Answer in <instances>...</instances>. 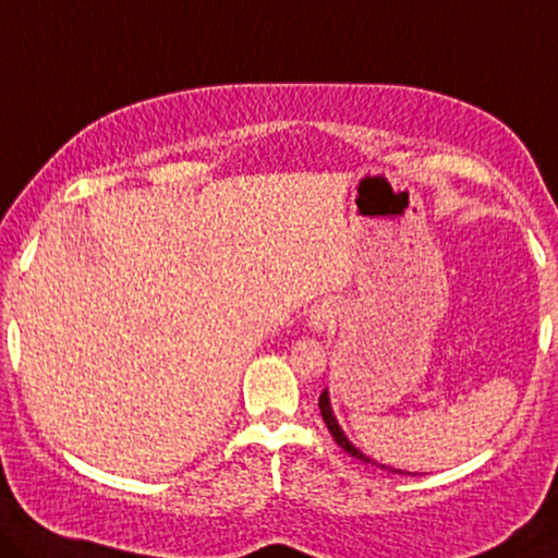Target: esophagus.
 Here are the masks:
<instances>
[{
	"label": "esophagus",
	"instance_id": "esophagus-1",
	"mask_svg": "<svg viewBox=\"0 0 558 558\" xmlns=\"http://www.w3.org/2000/svg\"><path fill=\"white\" fill-rule=\"evenodd\" d=\"M330 320H332V307L328 303L326 305H318L311 313V328H315V330H323Z\"/></svg>",
	"mask_w": 558,
	"mask_h": 558
}]
</instances>
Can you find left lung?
I'll return each mask as SVG.
<instances>
[{"instance_id": "1", "label": "left lung", "mask_w": 558, "mask_h": 558, "mask_svg": "<svg viewBox=\"0 0 558 558\" xmlns=\"http://www.w3.org/2000/svg\"><path fill=\"white\" fill-rule=\"evenodd\" d=\"M318 409H320V415H323V421H326V426H328V430H330V436L336 438V444L343 448L345 453H351V456H355V459H361V461H365V463H373L368 456H363L359 448H355L351 440L345 438V434L343 430H340V426H338V421L332 418V411H330V401H328V390H323L320 393V398H318ZM380 469H386V465H380ZM398 473V471H396Z\"/></svg>"}]
</instances>
